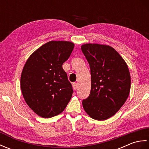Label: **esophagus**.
I'll list each match as a JSON object with an SVG mask.
<instances>
[{"instance_id":"1","label":"esophagus","mask_w":149,"mask_h":149,"mask_svg":"<svg viewBox=\"0 0 149 149\" xmlns=\"http://www.w3.org/2000/svg\"><path fill=\"white\" fill-rule=\"evenodd\" d=\"M72 86H73V88H74V89L75 90H76L77 89V83H74L72 84Z\"/></svg>"}]
</instances>
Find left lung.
<instances>
[{
	"instance_id": "obj_1",
	"label": "left lung",
	"mask_w": 149,
	"mask_h": 149,
	"mask_svg": "<svg viewBox=\"0 0 149 149\" xmlns=\"http://www.w3.org/2000/svg\"><path fill=\"white\" fill-rule=\"evenodd\" d=\"M81 50L91 72V91L83 100V108L95 120H107L118 111L129 96L131 76L127 65L110 46L88 43L82 45Z\"/></svg>"
}]
</instances>
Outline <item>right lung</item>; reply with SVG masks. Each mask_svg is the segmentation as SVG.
Returning a JSON list of instances; mask_svg holds the SVG:
<instances>
[{
	"label": "right lung",
	"instance_id": "right-lung-1",
	"mask_svg": "<svg viewBox=\"0 0 149 149\" xmlns=\"http://www.w3.org/2000/svg\"><path fill=\"white\" fill-rule=\"evenodd\" d=\"M74 44L51 41L37 49L25 64L20 84L27 105L43 118H51L65 109L74 93L63 64Z\"/></svg>",
	"mask_w": 149,
	"mask_h": 149
}]
</instances>
